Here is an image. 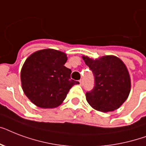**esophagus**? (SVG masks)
Instances as JSON below:
<instances>
[{
  "label": "esophagus",
  "mask_w": 146,
  "mask_h": 146,
  "mask_svg": "<svg viewBox=\"0 0 146 146\" xmlns=\"http://www.w3.org/2000/svg\"><path fill=\"white\" fill-rule=\"evenodd\" d=\"M80 86H82V85H83V81H82V80H80Z\"/></svg>",
  "instance_id": "esophagus-1"
}]
</instances>
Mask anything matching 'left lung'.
Listing matches in <instances>:
<instances>
[{
    "mask_svg": "<svg viewBox=\"0 0 146 146\" xmlns=\"http://www.w3.org/2000/svg\"><path fill=\"white\" fill-rule=\"evenodd\" d=\"M82 59L95 76V86L87 92L88 103L94 109L109 112L119 108L130 92V77L124 63L113 55L93 60L87 56Z\"/></svg>",
    "mask_w": 146,
    "mask_h": 146,
    "instance_id": "left-lung-1",
    "label": "left lung"
}]
</instances>
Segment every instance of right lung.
Returning <instances> with one entry per match:
<instances>
[{
  "label": "right lung",
  "instance_id": "right-lung-1",
  "mask_svg": "<svg viewBox=\"0 0 146 146\" xmlns=\"http://www.w3.org/2000/svg\"><path fill=\"white\" fill-rule=\"evenodd\" d=\"M65 53L54 49L38 50L22 67V88L28 98L42 108H54L64 102L70 89L80 82L71 80L70 69L64 64Z\"/></svg>",
  "mask_w": 146,
  "mask_h": 146
}]
</instances>
